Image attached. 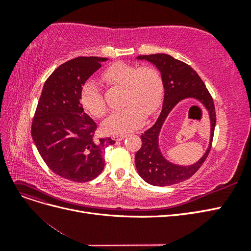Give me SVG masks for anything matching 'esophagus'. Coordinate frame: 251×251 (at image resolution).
I'll return each instance as SVG.
<instances>
[{
    "label": "esophagus",
    "instance_id": "esophagus-1",
    "mask_svg": "<svg viewBox=\"0 0 251 251\" xmlns=\"http://www.w3.org/2000/svg\"><path fill=\"white\" fill-rule=\"evenodd\" d=\"M126 137V135H115V136H113V139L114 140H117V141H120V140L125 139Z\"/></svg>",
    "mask_w": 251,
    "mask_h": 251
}]
</instances>
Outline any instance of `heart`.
I'll use <instances>...</instances> for the list:
<instances>
[{"label":"heart","instance_id":"heart-1","mask_svg":"<svg viewBox=\"0 0 251 251\" xmlns=\"http://www.w3.org/2000/svg\"><path fill=\"white\" fill-rule=\"evenodd\" d=\"M108 85L124 87L126 107L103 121L105 133L120 134L137 128L144 123V118L156 113L162 101L164 82L161 72L151 65L136 66L123 62L114 63L105 68L101 74ZM80 101L91 115L102 118L107 105L101 91L94 80H88L81 88Z\"/></svg>","mask_w":251,"mask_h":251}]
</instances>
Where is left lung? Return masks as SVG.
Returning a JSON list of instances; mask_svg holds the SVG:
<instances>
[{
	"label": "left lung",
	"instance_id": "obj_1",
	"mask_svg": "<svg viewBox=\"0 0 251 251\" xmlns=\"http://www.w3.org/2000/svg\"><path fill=\"white\" fill-rule=\"evenodd\" d=\"M139 59H147L154 64L161 72L164 82V100L162 111L156 123L141 134V148L135 155V164L138 174L144 181L156 186H168L179 183L196 174L209 154L216 126V110L214 100L205 83L193 68L164 53L140 55ZM194 97L199 99L210 112L212 123L211 143L207 153L201 160L189 167H180L166 162L157 144L161 126L168 113L180 100Z\"/></svg>",
	"mask_w": 251,
	"mask_h": 251
}]
</instances>
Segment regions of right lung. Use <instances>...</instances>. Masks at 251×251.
<instances>
[{
    "instance_id": "1",
    "label": "right lung",
    "mask_w": 251,
    "mask_h": 251,
    "mask_svg": "<svg viewBox=\"0 0 251 251\" xmlns=\"http://www.w3.org/2000/svg\"><path fill=\"white\" fill-rule=\"evenodd\" d=\"M105 57L78 56L57 67L45 81L31 126L35 146L48 168L74 182H88L104 168L111 137L96 138L97 125L83 112V83Z\"/></svg>"
}]
</instances>
